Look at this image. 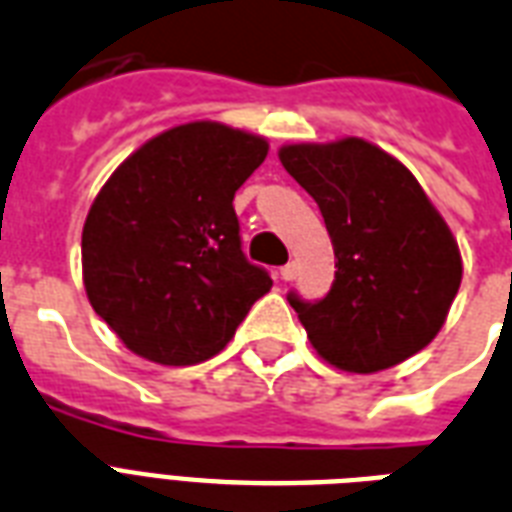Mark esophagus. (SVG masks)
I'll use <instances>...</instances> for the list:
<instances>
[{"label":"esophagus","mask_w":512,"mask_h":512,"mask_svg":"<svg viewBox=\"0 0 512 512\" xmlns=\"http://www.w3.org/2000/svg\"><path fill=\"white\" fill-rule=\"evenodd\" d=\"M296 261H288L285 267H280V280H285V283H291L293 277H296Z\"/></svg>","instance_id":"obj_1"}]
</instances>
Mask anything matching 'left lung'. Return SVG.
<instances>
[{
  "label": "left lung",
  "instance_id": "8db88e82",
  "mask_svg": "<svg viewBox=\"0 0 512 512\" xmlns=\"http://www.w3.org/2000/svg\"><path fill=\"white\" fill-rule=\"evenodd\" d=\"M318 202L336 275L320 301L288 293L312 347L331 366L374 374L425 350L462 283L457 240L411 170L363 138L280 149Z\"/></svg>",
  "mask_w": 512,
  "mask_h": 512
}]
</instances>
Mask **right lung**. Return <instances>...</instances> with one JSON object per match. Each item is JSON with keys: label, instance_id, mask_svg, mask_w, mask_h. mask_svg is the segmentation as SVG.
<instances>
[{"label": "right lung", "instance_id": "1", "mask_svg": "<svg viewBox=\"0 0 512 512\" xmlns=\"http://www.w3.org/2000/svg\"><path fill=\"white\" fill-rule=\"evenodd\" d=\"M267 149L261 136L189 122L146 141L98 192L82 277L128 350L162 366L202 363L272 288L267 269L245 259L232 205Z\"/></svg>", "mask_w": 512, "mask_h": 512}]
</instances>
